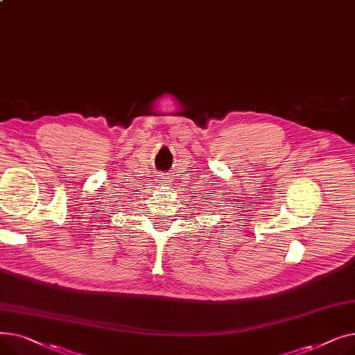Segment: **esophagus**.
<instances>
[{"mask_svg":"<svg viewBox=\"0 0 355 355\" xmlns=\"http://www.w3.org/2000/svg\"><path fill=\"white\" fill-rule=\"evenodd\" d=\"M158 181H159V184H161V185H164V187H168V185L171 184V178L168 177V175H165V174L158 175Z\"/></svg>","mask_w":355,"mask_h":355,"instance_id":"esophagus-1","label":"esophagus"}]
</instances>
